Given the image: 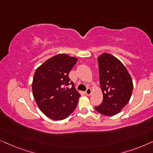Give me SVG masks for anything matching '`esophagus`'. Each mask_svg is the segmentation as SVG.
<instances>
[{"label": "esophagus", "mask_w": 153, "mask_h": 153, "mask_svg": "<svg viewBox=\"0 0 153 153\" xmlns=\"http://www.w3.org/2000/svg\"><path fill=\"white\" fill-rule=\"evenodd\" d=\"M85 94L86 95H90L91 94V89L90 88H88L87 89H86V91H85Z\"/></svg>", "instance_id": "1"}]
</instances>
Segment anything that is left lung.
Segmentation results:
<instances>
[{
    "mask_svg": "<svg viewBox=\"0 0 153 153\" xmlns=\"http://www.w3.org/2000/svg\"><path fill=\"white\" fill-rule=\"evenodd\" d=\"M97 60L103 100L95 109L104 115L113 116L129 102L133 92V80L125 66L115 56L104 53Z\"/></svg>",
    "mask_w": 153,
    "mask_h": 153,
    "instance_id": "8db88e82",
    "label": "left lung"
}]
</instances>
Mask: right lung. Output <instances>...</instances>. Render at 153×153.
Returning <instances> with one entry per match:
<instances>
[{"mask_svg": "<svg viewBox=\"0 0 153 153\" xmlns=\"http://www.w3.org/2000/svg\"><path fill=\"white\" fill-rule=\"evenodd\" d=\"M77 61L74 57L59 53L36 70L32 82L33 97L40 111L50 119H65L76 108L80 94L69 74ZM69 84L72 85L70 89L67 87Z\"/></svg>", "mask_w": 153, "mask_h": 153, "instance_id": "add662e5", "label": "right lung"}]
</instances>
